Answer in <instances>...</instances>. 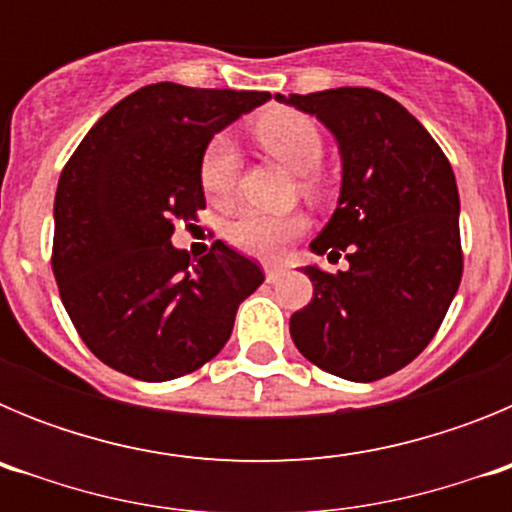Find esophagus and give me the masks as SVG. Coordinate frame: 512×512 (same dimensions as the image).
<instances>
[{
	"mask_svg": "<svg viewBox=\"0 0 512 512\" xmlns=\"http://www.w3.org/2000/svg\"><path fill=\"white\" fill-rule=\"evenodd\" d=\"M266 282L269 284H274V282H279V279L284 277V269L282 266H266Z\"/></svg>",
	"mask_w": 512,
	"mask_h": 512,
	"instance_id": "esophagus-1",
	"label": "esophagus"
}]
</instances>
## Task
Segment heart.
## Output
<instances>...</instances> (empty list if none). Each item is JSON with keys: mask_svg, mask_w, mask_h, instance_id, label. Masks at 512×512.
Segmentation results:
<instances>
[{"mask_svg": "<svg viewBox=\"0 0 512 512\" xmlns=\"http://www.w3.org/2000/svg\"><path fill=\"white\" fill-rule=\"evenodd\" d=\"M256 138L261 146L279 158L295 174H310L323 161V135L315 120L297 110H274L256 122ZM238 176V148L225 133L215 135L200 158V184L212 202H225L233 194ZM307 189H318V179L307 176ZM307 230V217L269 215V212L246 210L230 220L225 238L233 248L253 259H279L289 243Z\"/></svg>", "mask_w": 512, "mask_h": 512, "instance_id": "heart-1", "label": "heart"}]
</instances>
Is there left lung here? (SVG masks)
I'll return each mask as SVG.
<instances>
[{"mask_svg": "<svg viewBox=\"0 0 512 512\" xmlns=\"http://www.w3.org/2000/svg\"><path fill=\"white\" fill-rule=\"evenodd\" d=\"M315 115L341 151V197L310 243L348 269L305 266L310 305L289 318L300 354L351 382L395 374L423 351L461 282L459 189L449 158L400 102L366 87L274 94Z\"/></svg>", "mask_w": 512, "mask_h": 512, "instance_id": "1", "label": "left lung"}]
</instances>
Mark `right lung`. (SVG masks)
Returning a JSON list of instances; mask_svg holds the SVG:
<instances>
[{"mask_svg":"<svg viewBox=\"0 0 512 512\" xmlns=\"http://www.w3.org/2000/svg\"><path fill=\"white\" fill-rule=\"evenodd\" d=\"M269 92L148 84L84 135L58 179L53 274L87 348L117 372L166 382L220 354L264 274L223 241L200 261L171 246L205 207L200 158Z\"/></svg>","mask_w":512,"mask_h":512,"instance_id":"add662e5","label":"right lung"}]
</instances>
